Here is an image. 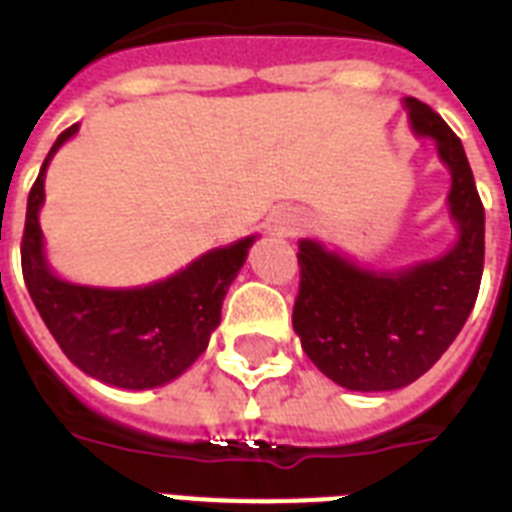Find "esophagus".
Segmentation results:
<instances>
[{
  "mask_svg": "<svg viewBox=\"0 0 512 512\" xmlns=\"http://www.w3.org/2000/svg\"><path fill=\"white\" fill-rule=\"evenodd\" d=\"M305 215H300V212H284V215L276 217V231L281 233V236H297V233L303 231L305 228Z\"/></svg>",
  "mask_w": 512,
  "mask_h": 512,
  "instance_id": "obj_1",
  "label": "esophagus"
}]
</instances>
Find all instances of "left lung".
Returning a JSON list of instances; mask_svg holds the SVG:
<instances>
[{
  "label": "left lung",
  "instance_id": "1",
  "mask_svg": "<svg viewBox=\"0 0 512 512\" xmlns=\"http://www.w3.org/2000/svg\"><path fill=\"white\" fill-rule=\"evenodd\" d=\"M406 108L414 132L436 140L452 170L460 241L401 273L364 271L319 241H300L292 327L313 364L348 390H396L428 372L468 321L484 273V204L465 148L433 108L417 98Z\"/></svg>",
  "mask_w": 512,
  "mask_h": 512
}]
</instances>
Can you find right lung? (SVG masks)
Instances as JSON below:
<instances>
[{
  "instance_id": "right-lung-1",
  "label": "right lung",
  "mask_w": 512,
  "mask_h": 512,
  "mask_svg": "<svg viewBox=\"0 0 512 512\" xmlns=\"http://www.w3.org/2000/svg\"><path fill=\"white\" fill-rule=\"evenodd\" d=\"M76 132H60L31 185L20 265L28 295L60 350L84 374L114 388L146 390L175 380L207 350L220 324L223 297L247 260L255 236L212 249L188 268L138 289L79 287L58 279L42 255L39 207L44 170L52 154Z\"/></svg>"
}]
</instances>
